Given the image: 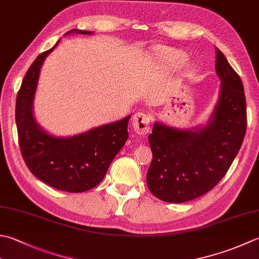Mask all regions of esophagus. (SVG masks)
Here are the masks:
<instances>
[{"mask_svg":"<svg viewBox=\"0 0 259 259\" xmlns=\"http://www.w3.org/2000/svg\"><path fill=\"white\" fill-rule=\"evenodd\" d=\"M150 119L151 116L148 112L136 113L133 119V124L137 134L147 135L150 130Z\"/></svg>","mask_w":259,"mask_h":259,"instance_id":"34e87169","label":"esophagus"}]
</instances>
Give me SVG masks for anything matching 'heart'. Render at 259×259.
I'll return each instance as SVG.
<instances>
[{
    "instance_id": "b5f03b06",
    "label": "heart",
    "mask_w": 259,
    "mask_h": 259,
    "mask_svg": "<svg viewBox=\"0 0 259 259\" xmlns=\"http://www.w3.org/2000/svg\"><path fill=\"white\" fill-rule=\"evenodd\" d=\"M158 59L165 67L175 69L183 67L189 60V57L183 50L175 48H163L159 50Z\"/></svg>"
}]
</instances>
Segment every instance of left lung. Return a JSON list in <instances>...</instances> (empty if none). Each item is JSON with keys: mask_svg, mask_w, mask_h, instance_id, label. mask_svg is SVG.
Wrapping results in <instances>:
<instances>
[{"mask_svg": "<svg viewBox=\"0 0 259 259\" xmlns=\"http://www.w3.org/2000/svg\"><path fill=\"white\" fill-rule=\"evenodd\" d=\"M215 72L220 96L204 128L180 130L156 122L148 137L153 160L147 185L159 200L182 203L205 194L224 179L240 149L247 129L244 85L218 48Z\"/></svg>", "mask_w": 259, "mask_h": 259, "instance_id": "left-lung-1", "label": "left lung"}]
</instances>
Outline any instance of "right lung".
I'll list each match as a JSON object with an SVG mask.
<instances>
[{
  "mask_svg": "<svg viewBox=\"0 0 259 259\" xmlns=\"http://www.w3.org/2000/svg\"><path fill=\"white\" fill-rule=\"evenodd\" d=\"M72 32L92 33L74 29L67 34ZM58 42L40 54L25 73L15 103V122L20 150L29 170L55 189L80 193L104 179L111 161L128 139L130 115L70 138H56L40 129L32 114L33 96L44 60Z\"/></svg>",
  "mask_w": 259,
  "mask_h": 259,
  "instance_id": "obj_1",
  "label": "right lung"
}]
</instances>
